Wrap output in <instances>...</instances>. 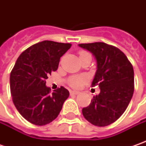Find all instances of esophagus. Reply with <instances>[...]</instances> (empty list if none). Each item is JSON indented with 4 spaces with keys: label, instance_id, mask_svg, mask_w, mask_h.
<instances>
[{
    "label": "esophagus",
    "instance_id": "esophagus-1",
    "mask_svg": "<svg viewBox=\"0 0 146 146\" xmlns=\"http://www.w3.org/2000/svg\"><path fill=\"white\" fill-rule=\"evenodd\" d=\"M70 94H75V95H77V94H79V92H77V91H70Z\"/></svg>",
    "mask_w": 146,
    "mask_h": 146
}]
</instances>
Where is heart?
<instances>
[{"mask_svg": "<svg viewBox=\"0 0 146 146\" xmlns=\"http://www.w3.org/2000/svg\"><path fill=\"white\" fill-rule=\"evenodd\" d=\"M86 53H88L86 51H80L79 54H80V57L82 56V55H84ZM87 80V79L84 76H73L70 78L69 80V84L70 86H71L72 88H80L83 85V84H84Z\"/></svg>", "mask_w": 146, "mask_h": 146, "instance_id": "1", "label": "heart"}]
</instances>
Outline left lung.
<instances>
[{
	"mask_svg": "<svg viewBox=\"0 0 146 146\" xmlns=\"http://www.w3.org/2000/svg\"><path fill=\"white\" fill-rule=\"evenodd\" d=\"M93 53L98 70L92 87L100 93L90 105L82 110L84 117L98 127L113 123L126 110L134 92V71L132 63L119 48L103 42L80 44Z\"/></svg>",
	"mask_w": 146,
	"mask_h": 146,
	"instance_id": "obj_1",
	"label": "left lung"
}]
</instances>
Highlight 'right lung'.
Segmentation results:
<instances>
[{"label": "right lung", "instance_id": "add662e5", "mask_svg": "<svg viewBox=\"0 0 146 146\" xmlns=\"http://www.w3.org/2000/svg\"><path fill=\"white\" fill-rule=\"evenodd\" d=\"M71 44L44 40L20 54L10 73L13 102L25 119L37 126L46 125L59 115L69 91L64 87L51 93L45 80L58 70L60 58Z\"/></svg>", "mask_w": 146, "mask_h": 146}]
</instances>
